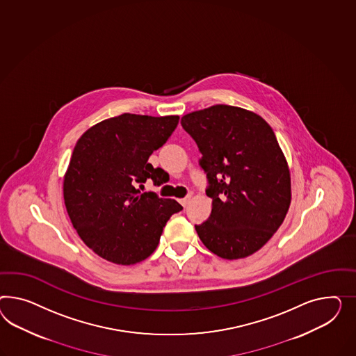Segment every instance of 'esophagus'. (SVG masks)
Segmentation results:
<instances>
[{"instance_id":"esophagus-1","label":"esophagus","mask_w":356,"mask_h":356,"mask_svg":"<svg viewBox=\"0 0 356 356\" xmlns=\"http://www.w3.org/2000/svg\"><path fill=\"white\" fill-rule=\"evenodd\" d=\"M191 200H192V195L189 194V195H186L185 198H181V200H180V203H181L184 207H185L188 203L191 202Z\"/></svg>"}]
</instances>
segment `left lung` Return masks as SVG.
Instances as JSON below:
<instances>
[{"mask_svg": "<svg viewBox=\"0 0 356 356\" xmlns=\"http://www.w3.org/2000/svg\"><path fill=\"white\" fill-rule=\"evenodd\" d=\"M207 175L211 215L195 225L203 245L222 259L261 249L277 231L291 201L290 171L275 132L261 116L215 105L181 118Z\"/></svg>", "mask_w": 356, "mask_h": 356, "instance_id": "left-lung-1", "label": "left lung"}]
</instances>
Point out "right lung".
I'll return each instance as SVG.
<instances>
[{
    "instance_id": "right-lung-1",
    "label": "right lung",
    "mask_w": 356,
    "mask_h": 356,
    "mask_svg": "<svg viewBox=\"0 0 356 356\" xmlns=\"http://www.w3.org/2000/svg\"><path fill=\"white\" fill-rule=\"evenodd\" d=\"M179 116L122 114L90 127L77 140L63 179L68 216L80 238L101 258L129 266L156 249L163 227L181 204L141 193L168 175L147 163L179 124Z\"/></svg>"
}]
</instances>
